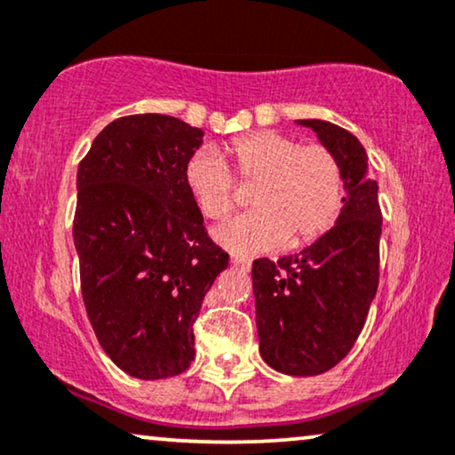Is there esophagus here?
<instances>
[{
	"label": "esophagus",
	"instance_id": "esophagus-1",
	"mask_svg": "<svg viewBox=\"0 0 455 455\" xmlns=\"http://www.w3.org/2000/svg\"><path fill=\"white\" fill-rule=\"evenodd\" d=\"M232 265L238 269H251V259L246 257H232Z\"/></svg>",
	"mask_w": 455,
	"mask_h": 455
}]
</instances>
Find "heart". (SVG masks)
<instances>
[{"instance_id": "b5f03b06", "label": "heart", "mask_w": 455, "mask_h": 455, "mask_svg": "<svg viewBox=\"0 0 455 455\" xmlns=\"http://www.w3.org/2000/svg\"><path fill=\"white\" fill-rule=\"evenodd\" d=\"M238 183L252 188L255 211L217 228L215 240L240 255L315 242L334 223L345 192L343 164L328 146L300 144L271 129L229 140L223 155L198 150L186 163L188 190L206 220L232 213Z\"/></svg>"}]
</instances>
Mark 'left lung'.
<instances>
[{"mask_svg": "<svg viewBox=\"0 0 455 455\" xmlns=\"http://www.w3.org/2000/svg\"><path fill=\"white\" fill-rule=\"evenodd\" d=\"M311 127L343 164L347 196L339 221L297 255L252 261L259 351L291 376H317L353 349L380 278L379 186L355 135L326 121Z\"/></svg>", "mask_w": 455, "mask_h": 455, "instance_id": "8db88e82", "label": "left lung"}]
</instances>
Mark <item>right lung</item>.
<instances>
[{"mask_svg":"<svg viewBox=\"0 0 455 455\" xmlns=\"http://www.w3.org/2000/svg\"><path fill=\"white\" fill-rule=\"evenodd\" d=\"M203 135L175 116H121L76 171L73 238L85 311L106 355L133 379L190 368L200 305L229 263L186 184Z\"/></svg>","mask_w":455,"mask_h":455,"instance_id":"obj_1","label":"right lung"}]
</instances>
